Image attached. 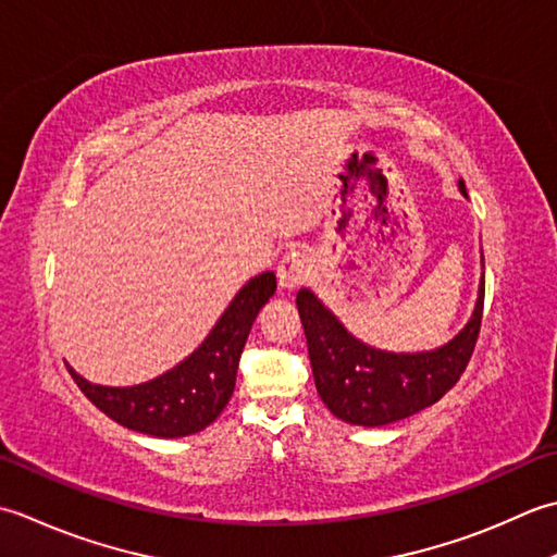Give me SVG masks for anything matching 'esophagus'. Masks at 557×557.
I'll list each match as a JSON object with an SVG mask.
<instances>
[{"instance_id": "obj_1", "label": "esophagus", "mask_w": 557, "mask_h": 557, "mask_svg": "<svg viewBox=\"0 0 557 557\" xmlns=\"http://www.w3.org/2000/svg\"><path fill=\"white\" fill-rule=\"evenodd\" d=\"M312 257L305 252V249H288L283 259L278 262L276 276H278V286L283 290H295L305 286L312 276Z\"/></svg>"}]
</instances>
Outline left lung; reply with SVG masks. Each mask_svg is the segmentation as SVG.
Segmentation results:
<instances>
[{"mask_svg": "<svg viewBox=\"0 0 557 557\" xmlns=\"http://www.w3.org/2000/svg\"><path fill=\"white\" fill-rule=\"evenodd\" d=\"M461 195L467 187L459 183ZM479 300L469 324L449 344L423 354H389L358 342L308 288L298 290L300 322L317 392L329 411L350 425L377 428L413 416L440 401L467 370L483 320Z\"/></svg>", "mask_w": 557, "mask_h": 557, "instance_id": "8db88e82", "label": "left lung"}]
</instances>
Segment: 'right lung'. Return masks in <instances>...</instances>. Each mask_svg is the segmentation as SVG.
I'll return each instance as SVG.
<instances>
[{
  "label": "right lung",
  "mask_w": 557,
  "mask_h": 557,
  "mask_svg": "<svg viewBox=\"0 0 557 557\" xmlns=\"http://www.w3.org/2000/svg\"><path fill=\"white\" fill-rule=\"evenodd\" d=\"M274 290V271L247 281L195 354L151 382L100 387L66 368L86 399L115 423L153 437L195 435L221 416L233 396L249 329Z\"/></svg>",
  "instance_id": "1"
}]
</instances>
